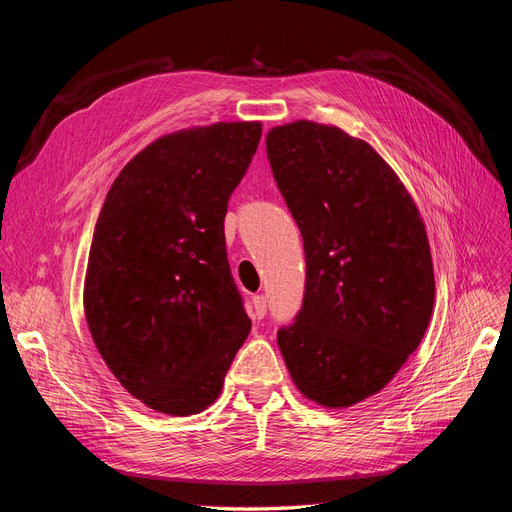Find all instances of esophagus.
Wrapping results in <instances>:
<instances>
[{
    "label": "esophagus",
    "mask_w": 512,
    "mask_h": 512,
    "mask_svg": "<svg viewBox=\"0 0 512 512\" xmlns=\"http://www.w3.org/2000/svg\"><path fill=\"white\" fill-rule=\"evenodd\" d=\"M252 312H254V318H265L267 316V297L265 294H256V297L252 299Z\"/></svg>",
    "instance_id": "1"
}]
</instances>
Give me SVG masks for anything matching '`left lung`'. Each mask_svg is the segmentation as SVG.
I'll list each match as a JSON object with an SVG mask.
<instances>
[{"label":"left lung","mask_w":512,"mask_h":512,"mask_svg":"<svg viewBox=\"0 0 512 512\" xmlns=\"http://www.w3.org/2000/svg\"><path fill=\"white\" fill-rule=\"evenodd\" d=\"M267 158L307 267L277 346L307 399L348 408L382 391L427 331L436 282L425 224L393 168L335 126H277Z\"/></svg>","instance_id":"1"}]
</instances>
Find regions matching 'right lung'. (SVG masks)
Instances as JSON below:
<instances>
[{
	"label": "right lung",
	"instance_id": "obj_1",
	"mask_svg": "<svg viewBox=\"0 0 512 512\" xmlns=\"http://www.w3.org/2000/svg\"><path fill=\"white\" fill-rule=\"evenodd\" d=\"M260 134L258 121L166 134L123 166L98 215L85 318L123 389L158 412L211 406L252 329L224 218Z\"/></svg>",
	"mask_w": 512,
	"mask_h": 512
}]
</instances>
